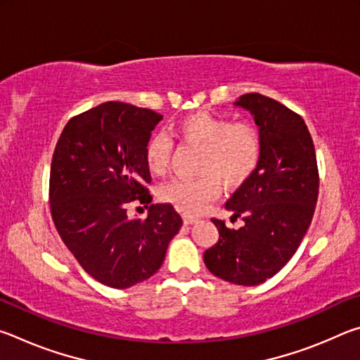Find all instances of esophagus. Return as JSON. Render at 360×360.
Returning a JSON list of instances; mask_svg holds the SVG:
<instances>
[{
  "label": "esophagus",
  "instance_id": "obj_1",
  "mask_svg": "<svg viewBox=\"0 0 360 360\" xmlns=\"http://www.w3.org/2000/svg\"><path fill=\"white\" fill-rule=\"evenodd\" d=\"M182 221H184V224H195L198 221L197 217H193V216H188V214H184L182 216Z\"/></svg>",
  "mask_w": 360,
  "mask_h": 360
}]
</instances>
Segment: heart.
Here are the masks:
<instances>
[{"instance_id": "obj_1", "label": "heart", "mask_w": 360, "mask_h": 360, "mask_svg": "<svg viewBox=\"0 0 360 360\" xmlns=\"http://www.w3.org/2000/svg\"><path fill=\"white\" fill-rule=\"evenodd\" d=\"M181 144L202 149L197 179H174L162 187L163 202L186 214H200L221 193V184L236 188L254 174L260 160V133L249 122H235L206 111L188 114L172 129ZM172 141L163 133L152 135L144 146L149 173L162 176L172 160Z\"/></svg>"}]
</instances>
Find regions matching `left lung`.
Wrapping results in <instances>:
<instances>
[{
    "instance_id": "left-lung-1",
    "label": "left lung",
    "mask_w": 360,
    "mask_h": 360,
    "mask_svg": "<svg viewBox=\"0 0 360 360\" xmlns=\"http://www.w3.org/2000/svg\"><path fill=\"white\" fill-rule=\"evenodd\" d=\"M235 106L254 115L262 150L254 174L225 208L245 225L227 229L212 219L219 240L203 254L212 275L238 285H257L275 276L300 246L319 193L318 162L304 120L260 94L241 95Z\"/></svg>"
}]
</instances>
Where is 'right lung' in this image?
<instances>
[{"label":"right lung","instance_id":"1","mask_svg":"<svg viewBox=\"0 0 360 360\" xmlns=\"http://www.w3.org/2000/svg\"><path fill=\"white\" fill-rule=\"evenodd\" d=\"M162 115L106 101L70 119L52 157L49 200L58 235L90 276L131 288L162 266L182 219L172 205H151L131 219V201L150 204L144 146Z\"/></svg>","mask_w":360,"mask_h":360}]
</instances>
